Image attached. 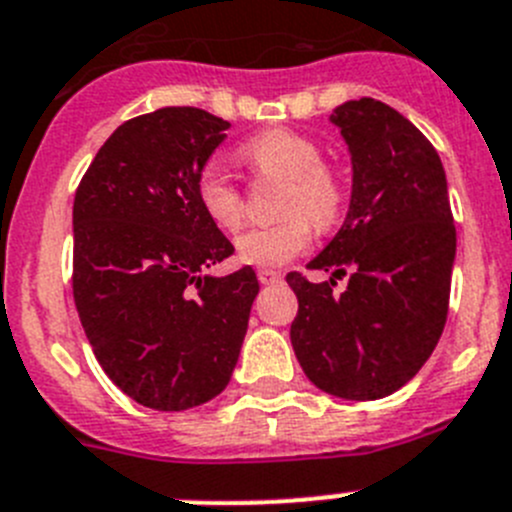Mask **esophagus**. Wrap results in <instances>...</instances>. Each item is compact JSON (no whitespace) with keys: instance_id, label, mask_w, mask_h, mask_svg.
Instances as JSON below:
<instances>
[{"instance_id":"esophagus-1","label":"esophagus","mask_w":512,"mask_h":512,"mask_svg":"<svg viewBox=\"0 0 512 512\" xmlns=\"http://www.w3.org/2000/svg\"><path fill=\"white\" fill-rule=\"evenodd\" d=\"M256 276H259V281L264 284V287H266V284H279V281H281V274H279V271H274V269H259V271H256Z\"/></svg>"}]
</instances>
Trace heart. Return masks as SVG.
Listing matches in <instances>:
<instances>
[{
    "label": "heart",
    "instance_id": "b5f03b06",
    "mask_svg": "<svg viewBox=\"0 0 512 512\" xmlns=\"http://www.w3.org/2000/svg\"><path fill=\"white\" fill-rule=\"evenodd\" d=\"M241 159L259 177L287 180L279 213L284 220L256 225L236 238L238 259L253 266H281L297 259L312 243L314 228L330 231L345 210L342 177L322 162L317 142L292 129H269L248 139ZM195 195L203 213L223 231H233L243 220V192L218 164H208L198 175Z\"/></svg>",
    "mask_w": 512,
    "mask_h": 512
}]
</instances>
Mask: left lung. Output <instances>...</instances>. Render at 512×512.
Listing matches in <instances>:
<instances>
[{
    "instance_id": "left-lung-1",
    "label": "left lung",
    "mask_w": 512,
    "mask_h": 512,
    "mask_svg": "<svg viewBox=\"0 0 512 512\" xmlns=\"http://www.w3.org/2000/svg\"><path fill=\"white\" fill-rule=\"evenodd\" d=\"M353 157L348 218L309 269L287 274L297 294L292 345L309 381L332 396L375 401L419 373L449 312L457 251L447 177L429 139L375 98L337 106ZM349 287L335 293L336 279Z\"/></svg>"
}]
</instances>
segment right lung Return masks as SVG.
<instances>
[{"instance_id":"add662e5","label":"right lung","mask_w":512,"mask_h":512,"mask_svg":"<svg viewBox=\"0 0 512 512\" xmlns=\"http://www.w3.org/2000/svg\"><path fill=\"white\" fill-rule=\"evenodd\" d=\"M228 126L192 106L124 121L75 190V309L106 375L147 409L228 386L259 294L251 266L203 276L233 253L195 195Z\"/></svg>"}]
</instances>
